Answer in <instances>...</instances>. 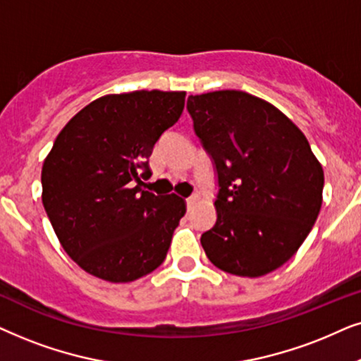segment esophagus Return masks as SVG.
I'll return each instance as SVG.
<instances>
[{"label": "esophagus", "mask_w": 361, "mask_h": 361, "mask_svg": "<svg viewBox=\"0 0 361 361\" xmlns=\"http://www.w3.org/2000/svg\"><path fill=\"white\" fill-rule=\"evenodd\" d=\"M196 201H198V195H193V196H190V198L186 200V206H188V209L193 208V204L196 203Z\"/></svg>", "instance_id": "obj_1"}]
</instances>
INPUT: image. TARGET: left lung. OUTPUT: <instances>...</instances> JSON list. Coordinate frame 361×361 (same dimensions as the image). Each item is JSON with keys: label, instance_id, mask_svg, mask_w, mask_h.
I'll list each match as a JSON object with an SVG mask.
<instances>
[{"label": "left lung", "instance_id": "left-lung-1", "mask_svg": "<svg viewBox=\"0 0 361 361\" xmlns=\"http://www.w3.org/2000/svg\"><path fill=\"white\" fill-rule=\"evenodd\" d=\"M195 133L218 175L216 224L201 236L221 271L261 277L286 264L322 206L324 170L297 125L243 90L190 95Z\"/></svg>", "mask_w": 361, "mask_h": 361}]
</instances>
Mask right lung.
Wrapping results in <instances>:
<instances>
[{"mask_svg": "<svg viewBox=\"0 0 361 361\" xmlns=\"http://www.w3.org/2000/svg\"><path fill=\"white\" fill-rule=\"evenodd\" d=\"M186 92L104 95L77 112L42 165V204L61 246L85 272L137 281L165 261L185 200L145 190L148 157Z\"/></svg>", "mask_w": 361, "mask_h": 361, "instance_id": "1", "label": "right lung"}]
</instances>
